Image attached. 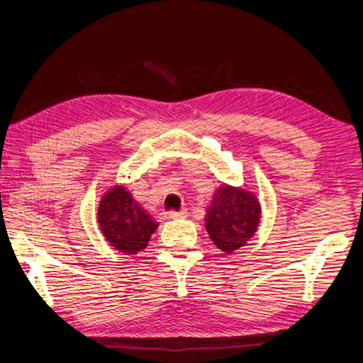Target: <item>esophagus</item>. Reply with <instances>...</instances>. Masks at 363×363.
<instances>
[{"label": "esophagus", "instance_id": "1", "mask_svg": "<svg viewBox=\"0 0 363 363\" xmlns=\"http://www.w3.org/2000/svg\"><path fill=\"white\" fill-rule=\"evenodd\" d=\"M168 217L169 219H186V217L189 216L187 209H181V211H168Z\"/></svg>", "mask_w": 363, "mask_h": 363}]
</instances>
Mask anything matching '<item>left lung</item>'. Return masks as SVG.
Wrapping results in <instances>:
<instances>
[{"label": "left lung", "mask_w": 363, "mask_h": 363, "mask_svg": "<svg viewBox=\"0 0 363 363\" xmlns=\"http://www.w3.org/2000/svg\"><path fill=\"white\" fill-rule=\"evenodd\" d=\"M260 214L259 199L252 192L222 184L206 209L204 227L217 247L232 254L255 235Z\"/></svg>", "instance_id": "8db88e82"}]
</instances>
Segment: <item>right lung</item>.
<instances>
[{
  "instance_id": "obj_1",
  "label": "right lung",
  "mask_w": 363,
  "mask_h": 363,
  "mask_svg": "<svg viewBox=\"0 0 363 363\" xmlns=\"http://www.w3.org/2000/svg\"><path fill=\"white\" fill-rule=\"evenodd\" d=\"M98 225L111 246L127 255L146 249L159 227L123 186L109 189L98 204Z\"/></svg>"
}]
</instances>
